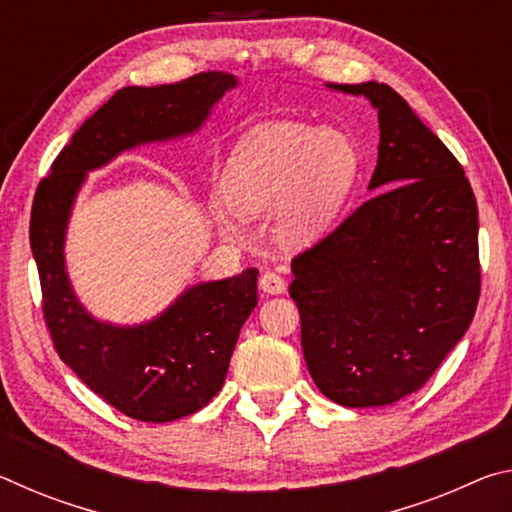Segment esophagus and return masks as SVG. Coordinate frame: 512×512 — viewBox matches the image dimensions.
Wrapping results in <instances>:
<instances>
[{
    "mask_svg": "<svg viewBox=\"0 0 512 512\" xmlns=\"http://www.w3.org/2000/svg\"><path fill=\"white\" fill-rule=\"evenodd\" d=\"M259 287H262L264 293H271V296H280V293L287 291V282L284 277L275 271H264L262 277H259Z\"/></svg>",
    "mask_w": 512,
    "mask_h": 512,
    "instance_id": "34e87169",
    "label": "esophagus"
}]
</instances>
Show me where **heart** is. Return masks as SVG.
I'll use <instances>...</instances> for the list:
<instances>
[{
	"instance_id": "b5f03b06",
	"label": "heart",
	"mask_w": 512,
	"mask_h": 512,
	"mask_svg": "<svg viewBox=\"0 0 512 512\" xmlns=\"http://www.w3.org/2000/svg\"><path fill=\"white\" fill-rule=\"evenodd\" d=\"M361 171L348 135L325 126L271 121L237 142L225 167V198L239 214L275 207V235L305 246L343 210Z\"/></svg>"
}]
</instances>
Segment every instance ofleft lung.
I'll use <instances>...</instances> for the list:
<instances>
[{"instance_id": "1", "label": "left lung", "mask_w": 512, "mask_h": 512, "mask_svg": "<svg viewBox=\"0 0 512 512\" xmlns=\"http://www.w3.org/2000/svg\"><path fill=\"white\" fill-rule=\"evenodd\" d=\"M379 117L370 192L332 235L291 262L302 352L318 391L368 409L427 384L470 327L481 291L470 180L391 85L327 83Z\"/></svg>"}]
</instances>
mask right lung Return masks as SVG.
I'll return each instance as SVG.
<instances>
[{
  "mask_svg": "<svg viewBox=\"0 0 512 512\" xmlns=\"http://www.w3.org/2000/svg\"><path fill=\"white\" fill-rule=\"evenodd\" d=\"M237 76L203 72L155 88H124L94 112L40 180L31 210L42 311L58 357L128 418L171 422L221 391L241 325L257 305V268L185 289L149 323L112 325L76 298L65 271V235L88 171L119 153L192 135Z\"/></svg>",
  "mask_w": 512,
  "mask_h": 512,
  "instance_id": "add662e5",
  "label": "right lung"
}]
</instances>
